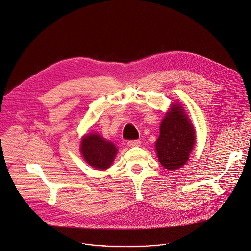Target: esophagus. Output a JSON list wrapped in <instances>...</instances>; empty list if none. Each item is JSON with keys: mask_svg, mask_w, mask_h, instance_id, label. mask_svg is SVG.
<instances>
[{"mask_svg": "<svg viewBox=\"0 0 251 251\" xmlns=\"http://www.w3.org/2000/svg\"><path fill=\"white\" fill-rule=\"evenodd\" d=\"M141 141L140 140H134V141H128L127 145L130 148H135V147H140L141 146Z\"/></svg>", "mask_w": 251, "mask_h": 251, "instance_id": "esophagus-1", "label": "esophagus"}]
</instances>
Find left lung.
<instances>
[{"mask_svg": "<svg viewBox=\"0 0 251 251\" xmlns=\"http://www.w3.org/2000/svg\"><path fill=\"white\" fill-rule=\"evenodd\" d=\"M159 130L155 143L158 160L166 170H177L188 160L196 140L193 126L179 104L172 105Z\"/></svg>", "mask_w": 251, "mask_h": 251, "instance_id": "8db88e82", "label": "left lung"}]
</instances>
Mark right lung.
<instances>
[{
	"instance_id": "right-lung-1",
	"label": "right lung",
	"mask_w": 251,
	"mask_h": 251,
	"mask_svg": "<svg viewBox=\"0 0 251 251\" xmlns=\"http://www.w3.org/2000/svg\"><path fill=\"white\" fill-rule=\"evenodd\" d=\"M80 151L94 169L106 170L113 163L118 150L113 143L105 141L100 134L92 133L82 138Z\"/></svg>"
}]
</instances>
